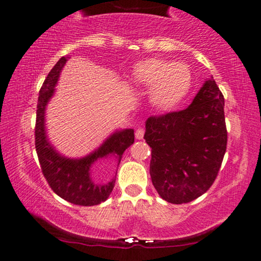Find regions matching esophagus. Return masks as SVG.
<instances>
[{
  "mask_svg": "<svg viewBox=\"0 0 261 261\" xmlns=\"http://www.w3.org/2000/svg\"><path fill=\"white\" fill-rule=\"evenodd\" d=\"M135 136H136L137 140H142L144 136V130L143 128H137L136 130V134H135Z\"/></svg>",
  "mask_w": 261,
  "mask_h": 261,
  "instance_id": "34e87169",
  "label": "esophagus"
}]
</instances>
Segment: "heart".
<instances>
[{
    "label": "heart",
    "instance_id": "b5f03b06",
    "mask_svg": "<svg viewBox=\"0 0 261 261\" xmlns=\"http://www.w3.org/2000/svg\"><path fill=\"white\" fill-rule=\"evenodd\" d=\"M131 82L148 88V102L156 111H171L187 96L193 83L189 66L160 58L138 61L130 74Z\"/></svg>",
    "mask_w": 261,
    "mask_h": 261
}]
</instances>
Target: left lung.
I'll use <instances>...</instances> for the list:
<instances>
[{"label": "left lung", "instance_id": "8db88e82", "mask_svg": "<svg viewBox=\"0 0 261 261\" xmlns=\"http://www.w3.org/2000/svg\"><path fill=\"white\" fill-rule=\"evenodd\" d=\"M150 177L161 199L187 203L210 189L226 150L224 96L213 77L186 110L146 121Z\"/></svg>", "mask_w": 261, "mask_h": 261}]
</instances>
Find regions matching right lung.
<instances>
[{
	"label": "right lung",
	"instance_id": "1",
	"mask_svg": "<svg viewBox=\"0 0 261 261\" xmlns=\"http://www.w3.org/2000/svg\"><path fill=\"white\" fill-rule=\"evenodd\" d=\"M68 57H62L45 78L39 90L36 117V150L42 172L55 194L61 199L81 206H95L105 202L114 188L115 176L108 183L95 182L91 169L97 160L113 158L119 166L124 151L135 142L134 128L114 130L91 153L82 158H68L61 154L49 141L45 124V111L55 95L59 78Z\"/></svg>",
	"mask_w": 261,
	"mask_h": 261
}]
</instances>
